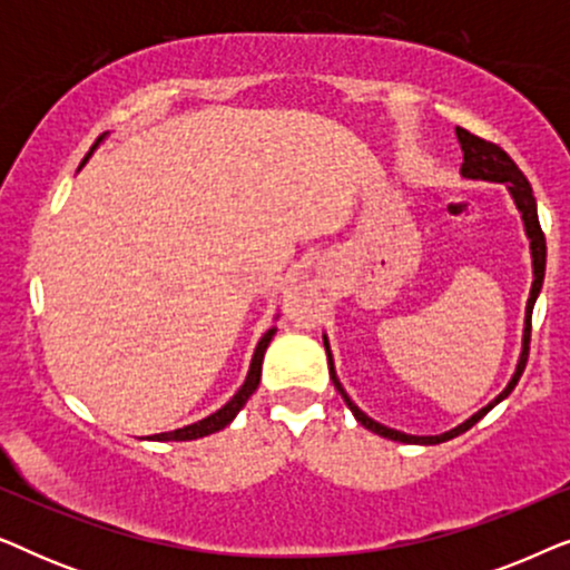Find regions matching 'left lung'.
Masks as SVG:
<instances>
[{"label":"left lung","mask_w":570,"mask_h":570,"mask_svg":"<svg viewBox=\"0 0 570 570\" xmlns=\"http://www.w3.org/2000/svg\"><path fill=\"white\" fill-rule=\"evenodd\" d=\"M456 139L459 145H462V153H464V163H462V176L464 178H472V181H493V184H505V189H509L513 205L521 213V220H524V230H527V238H529V252H532V291H529V301H527V316H524V337H521V355H519V363H517V371H513V376L509 381V386L503 389L501 394L495 396L493 402L485 404V407L474 412L470 420H464V423H459L456 428H451L446 433H439V435H410V433H402V431H394V428H386L376 423V420L365 415V412L357 407V404L350 400L345 389H342L340 379H337V371H334V357H332V350H330V340H326L324 334V350H326V363H330V379L337 392L342 394V400L353 412L357 423L363 428H368L371 433L376 435H384V439H392V441H400V443H420V446H435V443H443V441H451L456 439V435H462L464 431H470V428L478 423L488 415L490 410L495 407L498 402H503L505 396L513 392V386L519 384L521 373L527 368V357H529V337H532V308H534V301L537 295L542 291V279H544V259H548V246H544V233L540 228V217H537V199L532 194V186H529L527 176L521 174L517 163H513L509 155H505L501 147L493 145V142H485V139L470 135V131L456 127Z\"/></svg>","instance_id":"left-lung-1"}]
</instances>
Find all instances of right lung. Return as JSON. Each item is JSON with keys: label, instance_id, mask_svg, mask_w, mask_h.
Segmentation results:
<instances>
[{"label": "right lung", "instance_id": "1", "mask_svg": "<svg viewBox=\"0 0 570 570\" xmlns=\"http://www.w3.org/2000/svg\"><path fill=\"white\" fill-rule=\"evenodd\" d=\"M96 147H98V142L90 147L88 155H85V160L80 163V168L85 166V163L90 160V155L96 153ZM275 332H277V326H272V330L264 332V337L259 340V345H256V350H254V357H252V365H248V373H246L244 386H240L238 392L230 396V402H225L220 410L213 412V415L197 420V423L178 428V431L147 435V439H150V441H194V439H205V435L217 433V431H223L225 425H230L233 417H236L238 412H240V407H244V404L248 402V396H252V394L256 392V386H259V379H262V361H264V353H267L272 337H275Z\"/></svg>", "mask_w": 570, "mask_h": 570}]
</instances>
